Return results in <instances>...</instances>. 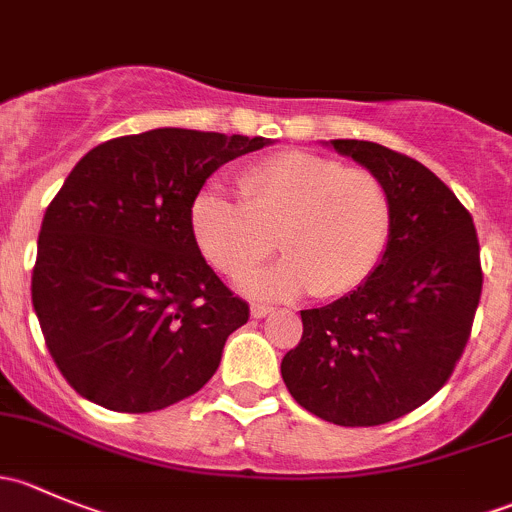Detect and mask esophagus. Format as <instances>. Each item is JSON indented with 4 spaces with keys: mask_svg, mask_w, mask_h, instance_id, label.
Returning <instances> with one entry per match:
<instances>
[{
    "mask_svg": "<svg viewBox=\"0 0 512 512\" xmlns=\"http://www.w3.org/2000/svg\"><path fill=\"white\" fill-rule=\"evenodd\" d=\"M272 312H275V309L267 307V304H252V307H250V314H252V317H255V319L267 317V314H272Z\"/></svg>",
    "mask_w": 512,
    "mask_h": 512,
    "instance_id": "esophagus-1",
    "label": "esophagus"
}]
</instances>
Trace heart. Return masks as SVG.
I'll list each match as a JSON object with an SVG mask.
<instances>
[{"mask_svg": "<svg viewBox=\"0 0 512 512\" xmlns=\"http://www.w3.org/2000/svg\"><path fill=\"white\" fill-rule=\"evenodd\" d=\"M240 195L200 190L190 205V227L205 260L232 280L267 260L277 245L287 252L242 282L255 297H344L371 280L389 250L394 203L369 170L287 151L247 168Z\"/></svg>", "mask_w": 512, "mask_h": 512, "instance_id": "heart-1", "label": "heart"}]
</instances>
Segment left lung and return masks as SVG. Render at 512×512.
Wrapping results in <instances>:
<instances>
[{
  "label": "left lung",
  "instance_id": "1",
  "mask_svg": "<svg viewBox=\"0 0 512 512\" xmlns=\"http://www.w3.org/2000/svg\"><path fill=\"white\" fill-rule=\"evenodd\" d=\"M332 146L386 185L394 232L364 287L302 309L282 379L309 414L381 426L426 404L456 369L483 289L478 235L461 200L418 160L371 141Z\"/></svg>",
  "mask_w": 512,
  "mask_h": 512
}]
</instances>
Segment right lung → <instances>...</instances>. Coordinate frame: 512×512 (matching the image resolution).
<instances>
[{"label": "right lung", "instance_id": "obj_1", "mask_svg": "<svg viewBox=\"0 0 512 512\" xmlns=\"http://www.w3.org/2000/svg\"><path fill=\"white\" fill-rule=\"evenodd\" d=\"M270 138L153 128L86 153L46 208L32 304L84 399L148 414L218 371L250 307L200 255L190 205L205 180Z\"/></svg>", "mask_w": 512, "mask_h": 512}]
</instances>
